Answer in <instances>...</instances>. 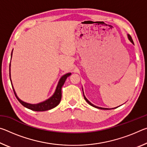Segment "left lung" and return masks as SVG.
I'll list each match as a JSON object with an SVG mask.
<instances>
[{
  "label": "left lung",
  "instance_id": "1",
  "mask_svg": "<svg viewBox=\"0 0 147 147\" xmlns=\"http://www.w3.org/2000/svg\"><path fill=\"white\" fill-rule=\"evenodd\" d=\"M128 39H129V40H130V41L131 42V43H132L134 44V41H133V40H132V39H131V37L129 34H128ZM83 94H84V91H83ZM84 99H85V100H86V101L87 102H88L89 104H90L91 106L94 107V108H98V109H108V108H100V107H98V106H96L93 105V104H91V103L90 102H89V101L88 100V99L86 98V97L85 96V95H84ZM111 108V109H115V108Z\"/></svg>",
  "mask_w": 147,
  "mask_h": 147
}]
</instances>
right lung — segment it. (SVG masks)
<instances>
[{
    "label": "right lung",
    "mask_w": 147,
    "mask_h": 147,
    "mask_svg": "<svg viewBox=\"0 0 147 147\" xmlns=\"http://www.w3.org/2000/svg\"><path fill=\"white\" fill-rule=\"evenodd\" d=\"M11 56H12V52H11ZM71 74V73H67L62 76L60 78V80H59V82L58 84V86L56 87V91L54 92L53 95L52 96L51 98L47 99V100L42 102H40L39 104H32L24 102L22 101L21 99H19L18 98V96H17L16 91H15L13 89V87H12V88H13V90L15 93V95H16L17 100H19V102L21 103L23 106L26 107V108H28L30 109H32V110L36 111H43L49 110V109H51L54 108H55V107L58 106L59 104V102H60L61 98V88L62 86H63V84L65 83V82L67 78L70 76ZM9 78H10V65H9ZM10 81L11 82V78H10ZM11 86H12V83H11Z\"/></svg>",
    "instance_id": "add662e5"
}]
</instances>
